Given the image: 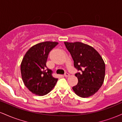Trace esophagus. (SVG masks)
Masks as SVG:
<instances>
[{"instance_id": "1", "label": "esophagus", "mask_w": 122, "mask_h": 122, "mask_svg": "<svg viewBox=\"0 0 122 122\" xmlns=\"http://www.w3.org/2000/svg\"><path fill=\"white\" fill-rule=\"evenodd\" d=\"M70 76L69 74L67 72L65 73V74H64V76L65 77H68V76Z\"/></svg>"}]
</instances>
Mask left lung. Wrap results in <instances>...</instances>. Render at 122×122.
Segmentation results:
<instances>
[{
	"instance_id": "1",
	"label": "left lung",
	"mask_w": 122,
	"mask_h": 122,
	"mask_svg": "<svg viewBox=\"0 0 122 122\" xmlns=\"http://www.w3.org/2000/svg\"><path fill=\"white\" fill-rule=\"evenodd\" d=\"M64 43L72 56L74 66L79 71L75 74L78 83L72 88L73 90L80 97L92 96L104 82L106 66L103 58L88 45L80 42Z\"/></svg>"
}]
</instances>
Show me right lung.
Masks as SVG:
<instances>
[{
    "label": "right lung",
    "instance_id": "obj_1",
    "mask_svg": "<svg viewBox=\"0 0 122 122\" xmlns=\"http://www.w3.org/2000/svg\"><path fill=\"white\" fill-rule=\"evenodd\" d=\"M57 42L46 41L32 46L25 54L20 65V72L25 86L36 95L47 94L54 87L58 79L53 77L52 71L47 68L49 53Z\"/></svg>",
    "mask_w": 122,
    "mask_h": 122
}]
</instances>
